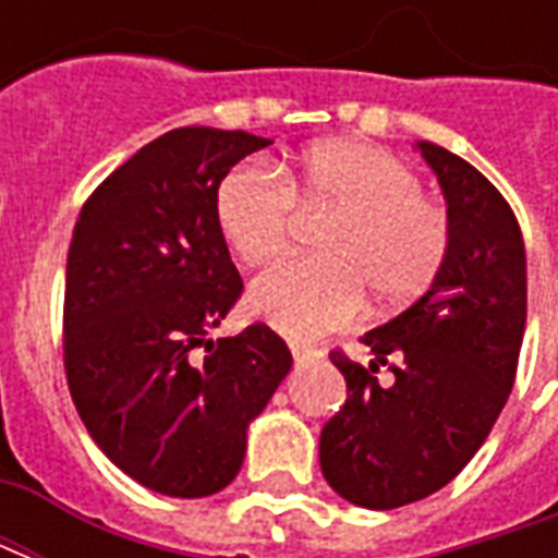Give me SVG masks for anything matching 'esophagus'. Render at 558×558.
<instances>
[{
    "label": "esophagus",
    "mask_w": 558,
    "mask_h": 558,
    "mask_svg": "<svg viewBox=\"0 0 558 558\" xmlns=\"http://www.w3.org/2000/svg\"><path fill=\"white\" fill-rule=\"evenodd\" d=\"M290 350H292V359H295V367H304V364H311L316 359V350L304 347V343H299V340H292Z\"/></svg>",
    "instance_id": "34e87169"
}]
</instances>
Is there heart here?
<instances>
[{
	"label": "heart",
	"instance_id": "obj_1",
	"mask_svg": "<svg viewBox=\"0 0 558 558\" xmlns=\"http://www.w3.org/2000/svg\"><path fill=\"white\" fill-rule=\"evenodd\" d=\"M418 172L362 140L307 148L280 175L256 163L230 170L215 194L220 235L242 263H266L290 242L299 203L335 215L323 263H280L247 290V311L292 340H316L362 314L364 292L395 311L427 290L448 254L442 206L421 194Z\"/></svg>",
	"mask_w": 558,
	"mask_h": 558
}]
</instances>
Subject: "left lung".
<instances>
[{
    "label": "left lung",
    "instance_id": "left-lung-1",
    "mask_svg": "<svg viewBox=\"0 0 558 558\" xmlns=\"http://www.w3.org/2000/svg\"><path fill=\"white\" fill-rule=\"evenodd\" d=\"M451 227L427 292L364 335L396 374L379 387L362 364L331 362L347 403L319 433V466L347 502L388 511L442 490L475 457L511 395L526 328V251L505 196L472 163L418 140Z\"/></svg>",
    "mask_w": 558,
    "mask_h": 558
}]
</instances>
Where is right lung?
Segmentation results:
<instances>
[{"instance_id": "right-lung-1", "label": "right lung", "mask_w": 558, "mask_h": 558, "mask_svg": "<svg viewBox=\"0 0 558 558\" xmlns=\"http://www.w3.org/2000/svg\"><path fill=\"white\" fill-rule=\"evenodd\" d=\"M271 140L175 128L107 175L65 271V374L86 430L148 490L199 499L242 469L292 355L266 326L208 340L242 295L215 218L220 179ZM207 359L193 362V350Z\"/></svg>"}]
</instances>
